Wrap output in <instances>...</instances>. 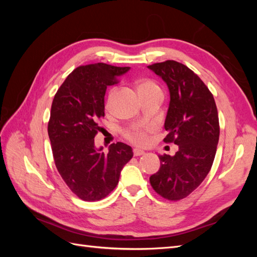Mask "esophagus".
Returning <instances> with one entry per match:
<instances>
[{
  "mask_svg": "<svg viewBox=\"0 0 257 257\" xmlns=\"http://www.w3.org/2000/svg\"><path fill=\"white\" fill-rule=\"evenodd\" d=\"M143 155H145L144 150H140V149H137V148L134 149V156L135 157H139V156H143Z\"/></svg>",
  "mask_w": 257,
  "mask_h": 257,
  "instance_id": "esophagus-1",
  "label": "esophagus"
}]
</instances>
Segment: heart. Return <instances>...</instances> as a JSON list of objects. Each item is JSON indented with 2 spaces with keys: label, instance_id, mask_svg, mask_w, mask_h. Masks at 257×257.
<instances>
[{
  "label": "heart",
  "instance_id": "1",
  "mask_svg": "<svg viewBox=\"0 0 257 257\" xmlns=\"http://www.w3.org/2000/svg\"><path fill=\"white\" fill-rule=\"evenodd\" d=\"M159 89V87L155 83V81H152L150 79H146L143 80L139 85V91L140 94H143L145 91H150V90H157ZM116 91L117 89L113 88L110 90L107 98V101H106V107L107 108H110L111 106V102L113 100V97L116 95ZM151 128H133V129H128L124 132V136L125 138L128 140L132 141L133 144H136L138 146H144L149 141V137H148V130H150Z\"/></svg>",
  "mask_w": 257,
  "mask_h": 257
}]
</instances>
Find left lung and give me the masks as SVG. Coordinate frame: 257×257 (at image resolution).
<instances>
[{
  "instance_id": "1",
  "label": "left lung",
  "mask_w": 257,
  "mask_h": 257,
  "mask_svg": "<svg viewBox=\"0 0 257 257\" xmlns=\"http://www.w3.org/2000/svg\"><path fill=\"white\" fill-rule=\"evenodd\" d=\"M148 68L170 91L163 141L179 146L173 157L159 156L160 169L150 183L162 198L179 201L192 193L211 170L220 137L219 114L212 92L185 65L166 61Z\"/></svg>"
}]
</instances>
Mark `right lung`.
<instances>
[{"label": "right lung", "instance_id": "1", "mask_svg": "<svg viewBox=\"0 0 257 257\" xmlns=\"http://www.w3.org/2000/svg\"><path fill=\"white\" fill-rule=\"evenodd\" d=\"M129 67L97 63L70 73L53 99L48 121L54 161L72 192L84 201H99L117 187L120 172L134 156L132 147L117 143L108 154L95 148L105 117L107 86L118 83Z\"/></svg>", "mask_w": 257, "mask_h": 257}]
</instances>
